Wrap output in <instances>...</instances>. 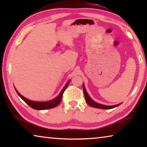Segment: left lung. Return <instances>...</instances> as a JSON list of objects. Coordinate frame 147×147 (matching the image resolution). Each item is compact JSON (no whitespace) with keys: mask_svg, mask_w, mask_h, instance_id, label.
Segmentation results:
<instances>
[{"mask_svg":"<svg viewBox=\"0 0 147 147\" xmlns=\"http://www.w3.org/2000/svg\"><path fill=\"white\" fill-rule=\"evenodd\" d=\"M83 90H84V96H85L86 102L89 104V106H91V107H93V108L102 109H108L115 108V107H117L120 105V104H121V103L119 104H117V105H115V106H106V105H103V104L97 103V102H94V100H92V99L90 98V96H89L88 92H87L86 90L85 86H84V84H83Z\"/></svg>","mask_w":147,"mask_h":147,"instance_id":"obj_1","label":"left lung"}]
</instances>
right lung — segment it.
Returning a JSON list of instances; mask_svg holds the SVG:
<instances>
[{
    "label": "right lung",
    "mask_w": 147,
    "mask_h": 147,
    "mask_svg": "<svg viewBox=\"0 0 147 147\" xmlns=\"http://www.w3.org/2000/svg\"><path fill=\"white\" fill-rule=\"evenodd\" d=\"M70 81L71 80H69L67 82L65 86H64V88L60 92V93L59 94V95L57 96L56 98L53 99V100H51L47 102H35V101L30 100L28 98L24 97L23 95H21L16 88H15V89H16L17 93L18 94V95L20 96V97L23 99V100L25 102L28 104L29 106H30L32 108L37 109V110H44V109H48L55 108V107H56L59 103H60L62 98V96H63V92L65 90L66 88H67Z\"/></svg>",
    "instance_id": "obj_1"
}]
</instances>
